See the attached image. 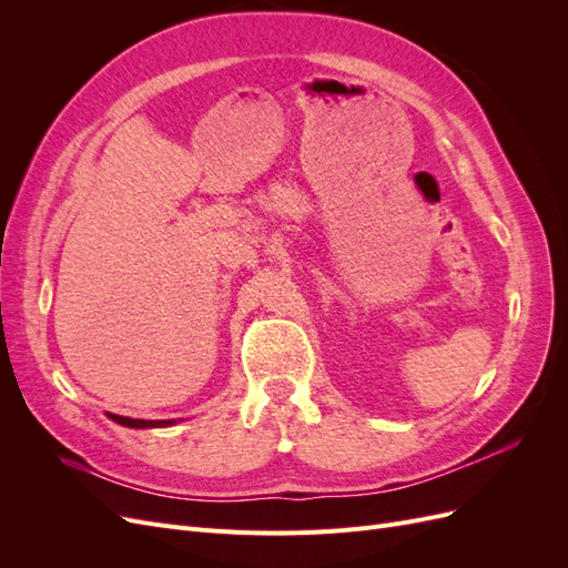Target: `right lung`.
<instances>
[{"label":"right lung","instance_id":"right-lung-1","mask_svg":"<svg viewBox=\"0 0 568 568\" xmlns=\"http://www.w3.org/2000/svg\"><path fill=\"white\" fill-rule=\"evenodd\" d=\"M113 422L130 426V428H151V426H170L173 419H130V417H120V415H109Z\"/></svg>","mask_w":568,"mask_h":568}]
</instances>
